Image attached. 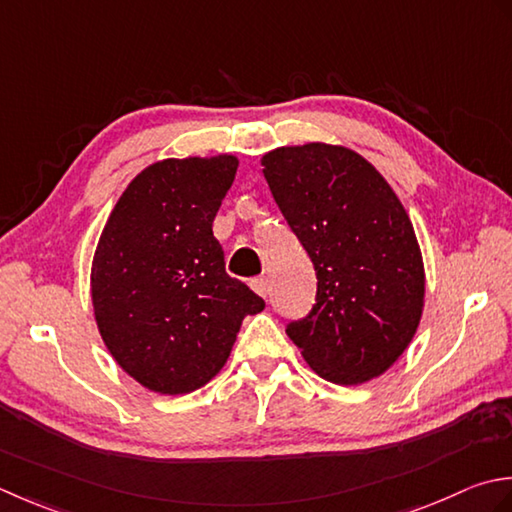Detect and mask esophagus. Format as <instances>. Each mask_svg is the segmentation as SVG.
<instances>
[{"mask_svg":"<svg viewBox=\"0 0 512 512\" xmlns=\"http://www.w3.org/2000/svg\"><path fill=\"white\" fill-rule=\"evenodd\" d=\"M252 289L256 291L258 296H263V298H267V294H269V280H267V276H258V278H252Z\"/></svg>","mask_w":512,"mask_h":512,"instance_id":"obj_1","label":"esophagus"}]
</instances>
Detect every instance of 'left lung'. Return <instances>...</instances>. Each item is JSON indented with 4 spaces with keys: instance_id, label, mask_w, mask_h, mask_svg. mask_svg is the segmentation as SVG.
Wrapping results in <instances>:
<instances>
[{
    "instance_id": "1",
    "label": "left lung",
    "mask_w": 512,
    "mask_h": 512,
    "mask_svg": "<svg viewBox=\"0 0 512 512\" xmlns=\"http://www.w3.org/2000/svg\"><path fill=\"white\" fill-rule=\"evenodd\" d=\"M263 168L318 278L316 305L287 336L320 378H378L422 318L424 265L409 214L384 176L342 145L271 150Z\"/></svg>"
}]
</instances>
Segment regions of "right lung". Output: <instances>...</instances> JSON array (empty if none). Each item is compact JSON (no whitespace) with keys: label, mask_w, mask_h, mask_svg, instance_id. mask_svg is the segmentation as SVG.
Returning <instances> with one entry per match:
<instances>
[{"label":"right lung","mask_w":512,"mask_h":512,"mask_svg":"<svg viewBox=\"0 0 512 512\" xmlns=\"http://www.w3.org/2000/svg\"><path fill=\"white\" fill-rule=\"evenodd\" d=\"M238 159H165L132 179L92 260L97 327L119 367L156 393L201 389L225 367L243 318L265 309L225 271L212 223Z\"/></svg>","instance_id":"add662e5"}]
</instances>
